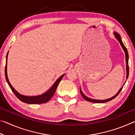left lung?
I'll return each mask as SVG.
<instances>
[{
    "label": "left lung",
    "mask_w": 135,
    "mask_h": 135,
    "mask_svg": "<svg viewBox=\"0 0 135 135\" xmlns=\"http://www.w3.org/2000/svg\"><path fill=\"white\" fill-rule=\"evenodd\" d=\"M114 35L115 36V37L117 38V40L118 41V42L120 43V44L121 45V46L122 47V48L123 49V51L125 52V56H126V73H127V75H126V79H127L128 77H129V64H128V61H129V54H128V52H127V50L126 49V47H125V46L123 44V43L122 40V38H121L119 34L117 32H114ZM126 83V81L124 82V84H123V86L124 85V84ZM123 86L120 89V90H118V92L116 93V94L114 96V97H111L110 98H109V99H104V100H99V99H92V98H88V97H86L85 96V95L83 93V92L81 91V88H80V93H81V95L83 98H84V99L87 101H89V102H94V103H104V102H108L109 100H111L112 99H113L114 98H115L116 97H117V95L119 94V93L120 92V91L122 90V89L123 88Z\"/></svg>",
    "instance_id": "obj_1"
}]
</instances>
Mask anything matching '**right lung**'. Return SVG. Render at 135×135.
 <instances>
[{
    "label": "right lung",
    "instance_id": "obj_1",
    "mask_svg": "<svg viewBox=\"0 0 135 135\" xmlns=\"http://www.w3.org/2000/svg\"><path fill=\"white\" fill-rule=\"evenodd\" d=\"M8 53H9V51L8 52L7 55H6V65H5V70H4V73H5V78L6 80V81H7L8 84H9V87L11 89V90H12L13 93L15 95L16 97L21 100V101L24 102V103L29 104H43V103H46V102H47V101H49V100L51 99L52 97L54 96V93L56 90L57 87H58V84L59 83V82L61 81V80H62L65 74H62V76L59 77V78L55 81V82L54 83L53 85H52L51 88H50L49 89L44 93H42V94L37 95V96H26V95H21V93L18 92L17 91L13 88V86L11 85L9 81L8 74H7V60H8Z\"/></svg>",
    "mask_w": 135,
    "mask_h": 135
}]
</instances>
